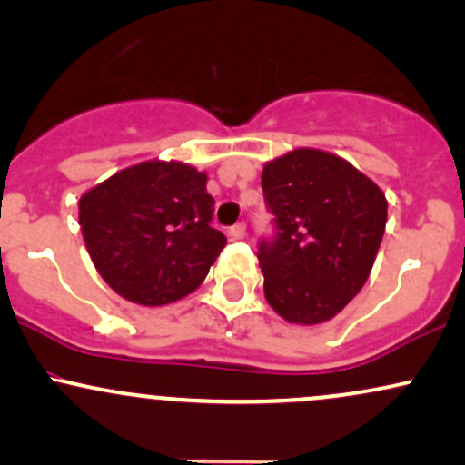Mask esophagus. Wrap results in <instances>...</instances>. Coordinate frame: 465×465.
<instances>
[{
    "mask_svg": "<svg viewBox=\"0 0 465 465\" xmlns=\"http://www.w3.org/2000/svg\"><path fill=\"white\" fill-rule=\"evenodd\" d=\"M229 236H232L233 240H242L244 236H247V225H244V223H236V225L229 229Z\"/></svg>",
    "mask_w": 465,
    "mask_h": 465,
    "instance_id": "obj_1",
    "label": "esophagus"
}]
</instances>
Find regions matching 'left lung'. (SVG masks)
Here are the masks:
<instances>
[{"instance_id":"8db88e82","label":"left lung","mask_w":465,"mask_h":465,"mask_svg":"<svg viewBox=\"0 0 465 465\" xmlns=\"http://www.w3.org/2000/svg\"><path fill=\"white\" fill-rule=\"evenodd\" d=\"M277 236L260 242L269 306L297 325L330 322L359 295L387 225V199L334 153L295 148L262 168Z\"/></svg>"}]
</instances>
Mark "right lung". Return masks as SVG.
I'll use <instances>...</instances> for the list:
<instances>
[{
    "instance_id": "add662e5",
    "label": "right lung",
    "mask_w": 465,
    "mask_h": 465,
    "mask_svg": "<svg viewBox=\"0 0 465 465\" xmlns=\"http://www.w3.org/2000/svg\"><path fill=\"white\" fill-rule=\"evenodd\" d=\"M212 212L205 173L151 159L84 192L78 225L95 271L117 295L165 306L199 288L227 244L210 227Z\"/></svg>"
}]
</instances>
